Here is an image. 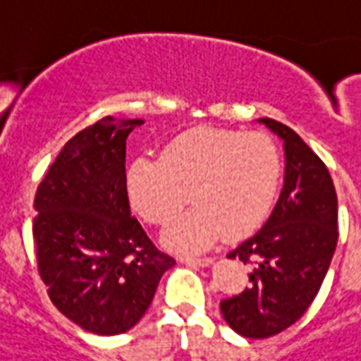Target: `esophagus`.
Listing matches in <instances>:
<instances>
[{"label":"esophagus","instance_id":"34e87169","mask_svg":"<svg viewBox=\"0 0 361 361\" xmlns=\"http://www.w3.org/2000/svg\"><path fill=\"white\" fill-rule=\"evenodd\" d=\"M181 262L189 263V265H198V267H207L213 259L211 257H189V256H181Z\"/></svg>","mask_w":361,"mask_h":361}]
</instances>
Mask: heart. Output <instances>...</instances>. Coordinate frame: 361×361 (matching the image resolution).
<instances>
[{"mask_svg":"<svg viewBox=\"0 0 361 361\" xmlns=\"http://www.w3.org/2000/svg\"><path fill=\"white\" fill-rule=\"evenodd\" d=\"M280 180L282 157L267 133L196 128L174 137L159 159H135L126 172V189L133 209L159 226L192 198L196 207L172 222L165 241L198 252L222 233L241 239L262 226Z\"/></svg>","mask_w":361,"mask_h":361,"instance_id":"heart-1","label":"heart"}]
</instances>
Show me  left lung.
<instances>
[{
  "instance_id": "1",
  "label": "left lung",
  "mask_w": 361,
  "mask_h": 361,
  "mask_svg": "<svg viewBox=\"0 0 361 361\" xmlns=\"http://www.w3.org/2000/svg\"><path fill=\"white\" fill-rule=\"evenodd\" d=\"M286 148V181L265 226L228 257L252 265L250 287L221 300L222 317L243 338L283 332L315 300L338 245V196L321 157L291 128L259 118Z\"/></svg>"
}]
</instances>
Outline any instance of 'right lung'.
<instances>
[{
    "label": "right lung",
    "instance_id": "add662e5",
    "mask_svg": "<svg viewBox=\"0 0 361 361\" xmlns=\"http://www.w3.org/2000/svg\"><path fill=\"white\" fill-rule=\"evenodd\" d=\"M142 120L104 116L75 133L38 183L33 239L49 300L87 332L139 323L174 257L131 215L126 139Z\"/></svg>",
    "mask_w": 361,
    "mask_h": 361
}]
</instances>
